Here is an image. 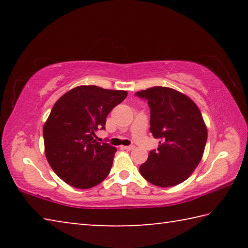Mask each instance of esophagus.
<instances>
[{"label": "esophagus", "mask_w": 248, "mask_h": 248, "mask_svg": "<svg viewBox=\"0 0 248 248\" xmlns=\"http://www.w3.org/2000/svg\"><path fill=\"white\" fill-rule=\"evenodd\" d=\"M124 150H127V151H131L134 149V145H127V146H123Z\"/></svg>", "instance_id": "34e87169"}]
</instances>
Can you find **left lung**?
<instances>
[{"instance_id": "obj_1", "label": "left lung", "mask_w": 248, "mask_h": 248, "mask_svg": "<svg viewBox=\"0 0 248 248\" xmlns=\"http://www.w3.org/2000/svg\"><path fill=\"white\" fill-rule=\"evenodd\" d=\"M151 109L150 131L158 139L140 173L158 187H171L186 180L202 158L208 131L197 105L180 92L154 86L137 92Z\"/></svg>"}]
</instances>
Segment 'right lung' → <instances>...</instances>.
<instances>
[{"mask_svg":"<svg viewBox=\"0 0 248 248\" xmlns=\"http://www.w3.org/2000/svg\"><path fill=\"white\" fill-rule=\"evenodd\" d=\"M127 95L82 85L54 104L44 124L45 153L54 173L70 186L89 189L108 176L117 149L96 142L95 131L105 129L106 117Z\"/></svg>","mask_w":248,"mask_h":248,"instance_id":"1","label":"right lung"}]
</instances>
